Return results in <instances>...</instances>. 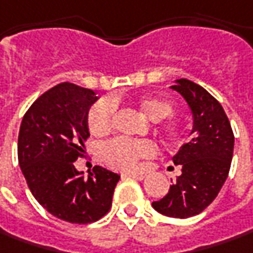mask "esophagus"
Wrapping results in <instances>:
<instances>
[{
    "label": "esophagus",
    "instance_id": "34e87169",
    "mask_svg": "<svg viewBox=\"0 0 253 253\" xmlns=\"http://www.w3.org/2000/svg\"><path fill=\"white\" fill-rule=\"evenodd\" d=\"M123 178H134L137 180H143L145 178V173L143 172H126V173H123L122 175Z\"/></svg>",
    "mask_w": 253,
    "mask_h": 253
}]
</instances>
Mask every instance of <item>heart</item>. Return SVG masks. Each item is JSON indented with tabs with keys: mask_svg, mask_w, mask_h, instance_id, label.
<instances>
[{
	"mask_svg": "<svg viewBox=\"0 0 253 253\" xmlns=\"http://www.w3.org/2000/svg\"><path fill=\"white\" fill-rule=\"evenodd\" d=\"M135 108L151 122H160L168 118L173 112L172 102L161 96H141L133 102ZM115 100H99L92 105L86 116L88 128L93 135L108 134L113 125L115 116ZM158 130L168 141H179L183 135V125L176 119H166L158 126ZM155 145L150 140H128L115 138L109 143L103 144L100 155L103 161L112 168L119 170L134 169L137 162L153 157Z\"/></svg>",
	"mask_w": 253,
	"mask_h": 253,
	"instance_id": "obj_1",
	"label": "heart"
}]
</instances>
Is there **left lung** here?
Masks as SVG:
<instances>
[{"mask_svg":"<svg viewBox=\"0 0 253 253\" xmlns=\"http://www.w3.org/2000/svg\"><path fill=\"white\" fill-rule=\"evenodd\" d=\"M175 83L170 88L183 96L193 115L192 137L172 158L182 175L153 207L168 217L187 218L202 213L221 190L230 172L234 133L220 102L203 86L186 78Z\"/></svg>","mask_w":253,"mask_h":253,"instance_id":"left-lung-1","label":"left lung"}]
</instances>
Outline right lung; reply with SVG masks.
I'll use <instances>...</instances> for the list:
<instances>
[{"mask_svg": "<svg viewBox=\"0 0 253 253\" xmlns=\"http://www.w3.org/2000/svg\"><path fill=\"white\" fill-rule=\"evenodd\" d=\"M96 93L63 83L44 92L25 113L18 137V161L32 195L54 217L98 221L112 207L118 173L93 167L88 176L75 169L89 137L86 116Z\"/></svg>", "mask_w": 253, "mask_h": 253, "instance_id": "right-lung-1", "label": "right lung"}]
</instances>
